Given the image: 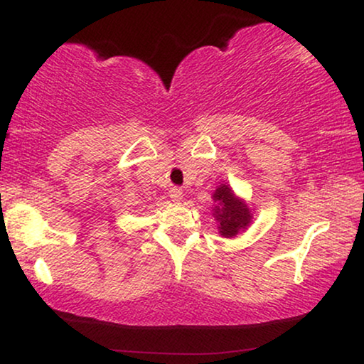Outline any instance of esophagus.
Here are the masks:
<instances>
[{
	"mask_svg": "<svg viewBox=\"0 0 364 364\" xmlns=\"http://www.w3.org/2000/svg\"><path fill=\"white\" fill-rule=\"evenodd\" d=\"M171 198H172V202H181L183 198V192L181 191V188H172Z\"/></svg>",
	"mask_w": 364,
	"mask_h": 364,
	"instance_id": "esophagus-1",
	"label": "esophagus"
}]
</instances>
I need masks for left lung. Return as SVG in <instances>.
<instances>
[{
  "label": "left lung",
  "mask_w": 364,
  "mask_h": 364,
  "mask_svg": "<svg viewBox=\"0 0 364 364\" xmlns=\"http://www.w3.org/2000/svg\"><path fill=\"white\" fill-rule=\"evenodd\" d=\"M212 198V215L217 220L218 233L222 237L233 238L252 225V207L232 191L230 183H220L213 191Z\"/></svg>",
  "instance_id": "1"
}]
</instances>
